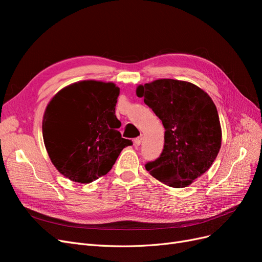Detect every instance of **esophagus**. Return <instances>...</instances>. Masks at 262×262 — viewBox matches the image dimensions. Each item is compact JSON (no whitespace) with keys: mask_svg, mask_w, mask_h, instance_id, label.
Here are the masks:
<instances>
[{"mask_svg":"<svg viewBox=\"0 0 262 262\" xmlns=\"http://www.w3.org/2000/svg\"><path fill=\"white\" fill-rule=\"evenodd\" d=\"M141 143H142V137H138L137 139H134V144H136L137 146L141 145Z\"/></svg>","mask_w":262,"mask_h":262,"instance_id":"esophagus-1","label":"esophagus"}]
</instances>
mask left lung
<instances>
[{
  "instance_id": "obj_1",
  "label": "left lung",
  "mask_w": 262,
  "mask_h": 262,
  "mask_svg": "<svg viewBox=\"0 0 262 262\" xmlns=\"http://www.w3.org/2000/svg\"><path fill=\"white\" fill-rule=\"evenodd\" d=\"M137 95L165 128L163 152L145 165L146 170L173 188L191 185L211 167L221 148L222 129L213 100L196 85L171 78L139 85Z\"/></svg>"
}]
</instances>
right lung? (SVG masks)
<instances>
[{
  "label": "right lung",
  "instance_id": "obj_1",
  "mask_svg": "<svg viewBox=\"0 0 262 262\" xmlns=\"http://www.w3.org/2000/svg\"><path fill=\"white\" fill-rule=\"evenodd\" d=\"M120 89L112 82L81 81L54 95L42 120V137L54 167L70 180L89 184L113 168L132 145L117 129Z\"/></svg>",
  "mask_w": 262,
  "mask_h": 262
}]
</instances>
